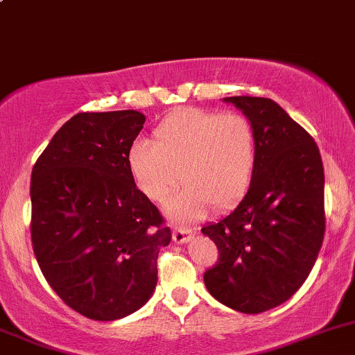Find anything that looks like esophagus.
<instances>
[{"label": "esophagus", "instance_id": "34e87169", "mask_svg": "<svg viewBox=\"0 0 355 355\" xmlns=\"http://www.w3.org/2000/svg\"><path fill=\"white\" fill-rule=\"evenodd\" d=\"M192 237H194V230H191V228H173V241L177 242V244H185V242L191 241Z\"/></svg>", "mask_w": 355, "mask_h": 355}]
</instances>
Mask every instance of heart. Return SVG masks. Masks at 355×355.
<instances>
[{"instance_id": "b5f03b06", "label": "heart", "mask_w": 355, "mask_h": 355, "mask_svg": "<svg viewBox=\"0 0 355 355\" xmlns=\"http://www.w3.org/2000/svg\"><path fill=\"white\" fill-rule=\"evenodd\" d=\"M259 141L244 114L199 108L177 110L153 130L151 141H137L127 166L135 189L155 204L168 206L175 221L206 216L209 207L225 211L241 202L252 185Z\"/></svg>"}]
</instances>
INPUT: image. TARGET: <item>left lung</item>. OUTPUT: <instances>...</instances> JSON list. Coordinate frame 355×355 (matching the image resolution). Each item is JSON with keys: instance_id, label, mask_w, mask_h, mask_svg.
<instances>
[{"instance_id": "obj_1", "label": "left lung", "mask_w": 355, "mask_h": 355, "mask_svg": "<svg viewBox=\"0 0 355 355\" xmlns=\"http://www.w3.org/2000/svg\"><path fill=\"white\" fill-rule=\"evenodd\" d=\"M252 121L259 161L245 198L202 227L218 247L204 273L211 295L230 309L264 313L306 282L324 237V171L314 139L268 98H225Z\"/></svg>"}]
</instances>
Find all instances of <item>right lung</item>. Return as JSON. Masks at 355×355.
I'll return each instance as SVG.
<instances>
[{
    "label": "right lung",
    "mask_w": 355,
    "mask_h": 355,
    "mask_svg": "<svg viewBox=\"0 0 355 355\" xmlns=\"http://www.w3.org/2000/svg\"><path fill=\"white\" fill-rule=\"evenodd\" d=\"M144 121L135 110L75 114L32 168L35 259L56 295L89 320L141 309L156 288L159 249L171 241L128 173Z\"/></svg>",
    "instance_id": "1"
}]
</instances>
